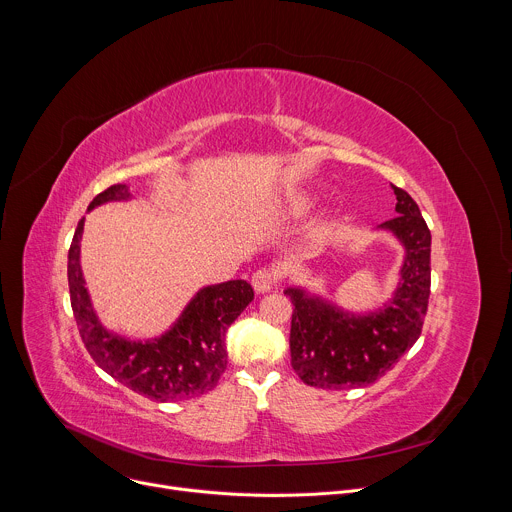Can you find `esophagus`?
Wrapping results in <instances>:
<instances>
[{"label":"esophagus","instance_id":"34e87169","mask_svg":"<svg viewBox=\"0 0 512 512\" xmlns=\"http://www.w3.org/2000/svg\"><path fill=\"white\" fill-rule=\"evenodd\" d=\"M251 283H253L255 291H259V294H265V291H271L279 283V275L271 267H261L253 273Z\"/></svg>","mask_w":512,"mask_h":512}]
</instances>
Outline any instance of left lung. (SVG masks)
I'll return each instance as SVG.
<instances>
[{
    "label": "left lung",
    "mask_w": 512,
    "mask_h": 512,
    "mask_svg": "<svg viewBox=\"0 0 512 512\" xmlns=\"http://www.w3.org/2000/svg\"><path fill=\"white\" fill-rule=\"evenodd\" d=\"M393 190L399 214L381 227L401 239L405 261L395 298L385 310L350 316L308 298L302 289H285L294 304L291 367L310 387H367L389 373L421 336L431 287V233L417 202L405 190Z\"/></svg>",
    "instance_id": "left-lung-1"
}]
</instances>
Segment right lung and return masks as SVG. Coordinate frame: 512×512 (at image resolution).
Listing matches in <instances>:
<instances>
[{
	"instance_id": "add662e5",
	"label": "right lung",
	"mask_w": 512,
	"mask_h": 512,
	"mask_svg": "<svg viewBox=\"0 0 512 512\" xmlns=\"http://www.w3.org/2000/svg\"><path fill=\"white\" fill-rule=\"evenodd\" d=\"M127 196L125 184H113L89 208ZM83 225L85 218L68 249V289L79 334L97 367L152 401H182L212 391L227 369V328L253 302V287L243 279L204 287L166 336L127 342L103 330L91 308L79 265Z\"/></svg>"
}]
</instances>
